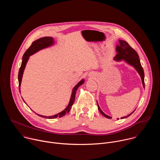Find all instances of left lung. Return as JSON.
Segmentation results:
<instances>
[{"label": "left lung", "instance_id": "obj_1", "mask_svg": "<svg viewBox=\"0 0 160 160\" xmlns=\"http://www.w3.org/2000/svg\"><path fill=\"white\" fill-rule=\"evenodd\" d=\"M117 54L115 57V59L117 61H120L122 59H123L127 63L133 66L135 68V70L138 71L139 74L140 75L141 79H142L143 87H145L144 72L143 68L141 66L138 54L137 53V52L133 48H132L130 46V45L126 41H124L122 40H119V44L117 45ZM97 103H98V102H97ZM98 109H99V111L101 112V113L104 117H106L107 118H109V119H111L112 118L109 116H108L107 115H106L105 113H104L102 112V111L100 107L99 106L98 104ZM133 112L129 114V115H127V117H122V119L128 117L129 116H130L132 115Z\"/></svg>", "mask_w": 160, "mask_h": 160}]
</instances>
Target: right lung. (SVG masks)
<instances>
[{"label":"right lung","instance_id":"1","mask_svg":"<svg viewBox=\"0 0 160 160\" xmlns=\"http://www.w3.org/2000/svg\"><path fill=\"white\" fill-rule=\"evenodd\" d=\"M53 43H54V38H52L51 37H43V38H39V39H38V40L32 42V45H30V47L26 51V52L23 54V56H22L21 65V67L19 68V73H18L19 90H20V85H21V79H22V74H23V72H24V70H25V66H26V64H27V62L28 60L29 56L35 54V52H37V51L41 50L42 49L46 48L48 47L51 46V45H52ZM83 83H84V80H82L73 88L70 102H69V104H68V106L62 111L60 112L58 114H56V115H55L50 116V117L42 116V115H38V114H37V115H38L39 117H43V118H49V119H54V118H56L57 117L60 118V117H62L64 116L66 113L69 112V111H70V109L72 108V105L73 104V103L75 102V94H76L77 90Z\"/></svg>","mask_w":160,"mask_h":160}]
</instances>
